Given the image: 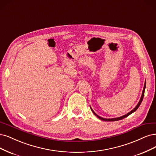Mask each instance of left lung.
Returning <instances> with one entry per match:
<instances>
[{
  "label": "left lung",
  "mask_w": 156,
  "mask_h": 156,
  "mask_svg": "<svg viewBox=\"0 0 156 156\" xmlns=\"http://www.w3.org/2000/svg\"><path fill=\"white\" fill-rule=\"evenodd\" d=\"M145 87H146V83L144 84V88H143V93H142V95H141V99H140V101H139V103L137 104V105L135 107V108H134L131 112H130L129 113H128L127 114H126V115H123V116H122V117H117V118H113V119H104V118H103V117H100V116H99L98 115H97L93 111V110L91 108V110H92V111L93 112V113L94 114L98 117L99 119H101V120H103V121H119V120H121V119H124V118H125L126 117H127V116H128V115H130L131 114H132L133 112H134L135 111H136L137 110V109L139 108V106H140V105H141V102H142V101H143V97H144V90H145Z\"/></svg>",
  "instance_id": "left-lung-1"
}]
</instances>
